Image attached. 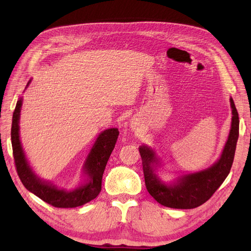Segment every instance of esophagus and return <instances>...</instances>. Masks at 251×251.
Segmentation results:
<instances>
[{
	"instance_id": "34e87169",
	"label": "esophagus",
	"mask_w": 251,
	"mask_h": 251,
	"mask_svg": "<svg viewBox=\"0 0 251 251\" xmlns=\"http://www.w3.org/2000/svg\"><path fill=\"white\" fill-rule=\"evenodd\" d=\"M138 123H136L135 120H132V123H131V126L134 128V130H136V128H138Z\"/></svg>"
}]
</instances>
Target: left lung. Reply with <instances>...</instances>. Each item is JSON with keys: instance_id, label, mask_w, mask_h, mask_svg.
I'll use <instances>...</instances> for the list:
<instances>
[{"instance_id": "obj_1", "label": "left lung", "mask_w": 251, "mask_h": 251, "mask_svg": "<svg viewBox=\"0 0 251 251\" xmlns=\"http://www.w3.org/2000/svg\"><path fill=\"white\" fill-rule=\"evenodd\" d=\"M230 105L232 119L228 139L219 160L206 170L184 175L176 183L166 185L158 178L151 165L157 162L154 151L146 146L139 148L147 189L158 203L171 208H196L206 202L223 183L230 172L239 138V114L232 98H230Z\"/></svg>"}]
</instances>
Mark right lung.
Segmentation results:
<instances>
[{
    "instance_id": "right-lung-1",
    "label": "right lung",
    "mask_w": 251,
    "mask_h": 251,
    "mask_svg": "<svg viewBox=\"0 0 251 251\" xmlns=\"http://www.w3.org/2000/svg\"><path fill=\"white\" fill-rule=\"evenodd\" d=\"M21 108L22 98L18 100L13 112L11 144L16 169L23 185L43 201L58 208L81 206L95 199L101 191L102 175L110 155L115 148L119 135L118 128H109L100 134L83 165V170L87 175V181L79 187L68 192L66 189L57 188L55 185L41 180L30 168L20 140L19 120Z\"/></svg>"
}]
</instances>
